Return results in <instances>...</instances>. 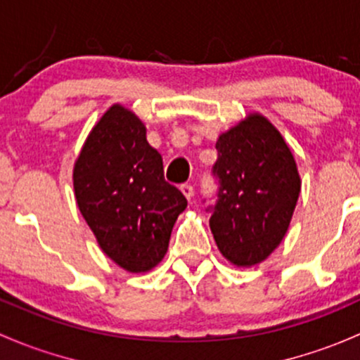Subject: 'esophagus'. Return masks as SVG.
I'll list each match as a JSON object with an SVG mask.
<instances>
[{"instance_id":"1","label":"esophagus","mask_w":360,"mask_h":360,"mask_svg":"<svg viewBox=\"0 0 360 360\" xmlns=\"http://www.w3.org/2000/svg\"><path fill=\"white\" fill-rule=\"evenodd\" d=\"M181 191H183V195L186 196L188 200H191L193 196H195V188H193L191 184H181Z\"/></svg>"}]
</instances>
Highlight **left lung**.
<instances>
[{
    "label": "left lung",
    "mask_w": 360,
    "mask_h": 360,
    "mask_svg": "<svg viewBox=\"0 0 360 360\" xmlns=\"http://www.w3.org/2000/svg\"><path fill=\"white\" fill-rule=\"evenodd\" d=\"M215 148L217 191L205 209L212 234L229 262L253 266L266 260L288 231L300 193L297 164L283 136L260 115L219 136Z\"/></svg>",
    "instance_id": "1"
}]
</instances>
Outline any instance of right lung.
Masks as SVG:
<instances>
[{
	"mask_svg": "<svg viewBox=\"0 0 360 360\" xmlns=\"http://www.w3.org/2000/svg\"><path fill=\"white\" fill-rule=\"evenodd\" d=\"M79 210L103 252L129 272L157 266L188 200L164 177L141 120L120 105L91 131L74 169Z\"/></svg>",
	"mask_w": 360,
	"mask_h": 360,
	"instance_id": "obj_1",
	"label": "right lung"
}]
</instances>
